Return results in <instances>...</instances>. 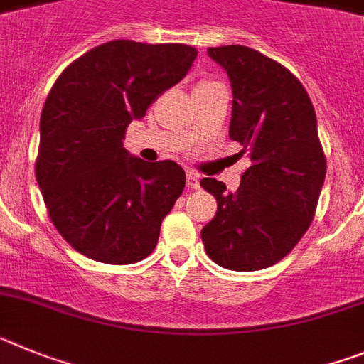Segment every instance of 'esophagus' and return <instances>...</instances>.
<instances>
[{"mask_svg":"<svg viewBox=\"0 0 364 364\" xmlns=\"http://www.w3.org/2000/svg\"><path fill=\"white\" fill-rule=\"evenodd\" d=\"M186 186L188 188H198L200 186V178L194 172H186Z\"/></svg>","mask_w":364,"mask_h":364,"instance_id":"esophagus-1","label":"esophagus"}]
</instances>
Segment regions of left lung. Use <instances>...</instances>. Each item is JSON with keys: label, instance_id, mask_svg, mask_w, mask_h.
<instances>
[{"label": "left lung", "instance_id": "8db88e82", "mask_svg": "<svg viewBox=\"0 0 364 364\" xmlns=\"http://www.w3.org/2000/svg\"><path fill=\"white\" fill-rule=\"evenodd\" d=\"M207 53L230 80L229 137L249 150L251 166L236 192L201 179L218 201L201 240L221 267L258 271L282 260L314 220L326 178L317 117L302 84L274 60L245 46Z\"/></svg>", "mask_w": 364, "mask_h": 364}]
</instances>
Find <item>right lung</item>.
I'll return each mask as SVG.
<instances>
[{
    "label": "right lung",
    "mask_w": 364,
    "mask_h": 364,
    "mask_svg": "<svg viewBox=\"0 0 364 364\" xmlns=\"http://www.w3.org/2000/svg\"><path fill=\"white\" fill-rule=\"evenodd\" d=\"M196 56L183 43L113 40L75 60L50 87L36 181L56 230L84 257L126 265L156 249L161 221L185 188V170L134 157L122 139Z\"/></svg>",
    "instance_id": "add662e5"
}]
</instances>
